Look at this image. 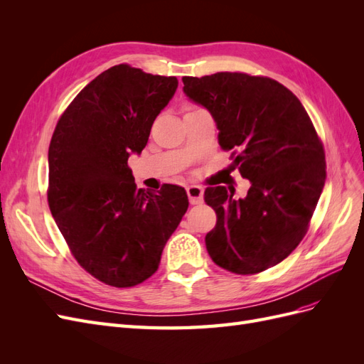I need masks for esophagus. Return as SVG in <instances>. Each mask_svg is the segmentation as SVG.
<instances>
[{
    "label": "esophagus",
    "instance_id": "1",
    "mask_svg": "<svg viewBox=\"0 0 364 364\" xmlns=\"http://www.w3.org/2000/svg\"><path fill=\"white\" fill-rule=\"evenodd\" d=\"M186 194H188L191 205H199L203 202V188L199 185H190L186 188Z\"/></svg>",
    "mask_w": 364,
    "mask_h": 364
}]
</instances>
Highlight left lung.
Instances as JSON below:
<instances>
[{"mask_svg":"<svg viewBox=\"0 0 364 364\" xmlns=\"http://www.w3.org/2000/svg\"><path fill=\"white\" fill-rule=\"evenodd\" d=\"M183 92L208 109L218 144L250 181L245 199L209 186L205 202L217 214L205 237L217 266L255 274L287 258L306 234L326 179L325 151L305 107L269 77L215 73L182 77Z\"/></svg>","mask_w":364,"mask_h":364,"instance_id":"left-lung-1","label":"left lung"}]
</instances>
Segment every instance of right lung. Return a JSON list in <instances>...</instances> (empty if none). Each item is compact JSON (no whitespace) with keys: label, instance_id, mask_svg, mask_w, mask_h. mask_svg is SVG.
<instances>
[{"label":"right lung","instance_id":"1","mask_svg":"<svg viewBox=\"0 0 364 364\" xmlns=\"http://www.w3.org/2000/svg\"><path fill=\"white\" fill-rule=\"evenodd\" d=\"M176 90V77L115 65L77 94L54 129L50 211L77 262L112 287H134L158 270L188 209L182 186L136 188L127 165Z\"/></svg>","mask_w":364,"mask_h":364}]
</instances>
